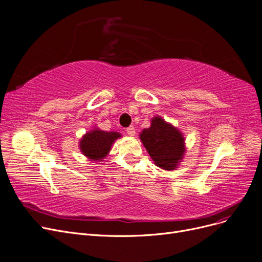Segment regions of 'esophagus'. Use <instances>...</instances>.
Listing matches in <instances>:
<instances>
[{"label": "esophagus", "mask_w": 262, "mask_h": 262, "mask_svg": "<svg viewBox=\"0 0 262 262\" xmlns=\"http://www.w3.org/2000/svg\"><path fill=\"white\" fill-rule=\"evenodd\" d=\"M127 133L130 135V137H134L135 134H137V132H135V128L133 127V125H131V127H129V128H127Z\"/></svg>", "instance_id": "1"}]
</instances>
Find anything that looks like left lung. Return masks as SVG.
I'll return each instance as SVG.
<instances>
[{"label": "left lung", "instance_id": "obj_1", "mask_svg": "<svg viewBox=\"0 0 262 262\" xmlns=\"http://www.w3.org/2000/svg\"><path fill=\"white\" fill-rule=\"evenodd\" d=\"M140 139L156 165L171 171L182 161L185 148L183 133L160 116L154 117L148 129H144Z\"/></svg>", "mask_w": 262, "mask_h": 262}]
</instances>
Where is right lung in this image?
<instances>
[{
	"mask_svg": "<svg viewBox=\"0 0 262 262\" xmlns=\"http://www.w3.org/2000/svg\"><path fill=\"white\" fill-rule=\"evenodd\" d=\"M119 138L121 135L118 132H105L95 128L83 135L79 148L88 159L101 161L110 152L113 143Z\"/></svg>",
	"mask_w": 262,
	"mask_h": 262,
	"instance_id": "obj_1",
	"label": "right lung"
}]
</instances>
